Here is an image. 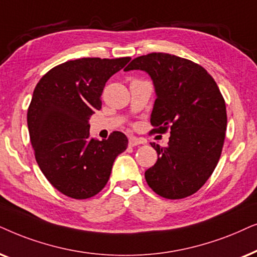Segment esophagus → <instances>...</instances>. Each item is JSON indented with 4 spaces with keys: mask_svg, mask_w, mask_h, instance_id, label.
I'll list each match as a JSON object with an SVG mask.
<instances>
[{
    "mask_svg": "<svg viewBox=\"0 0 257 257\" xmlns=\"http://www.w3.org/2000/svg\"><path fill=\"white\" fill-rule=\"evenodd\" d=\"M145 141H143L142 139H138L135 138V136H131L129 138V146L131 147H135V146H140V145H143Z\"/></svg>",
    "mask_w": 257,
    "mask_h": 257,
    "instance_id": "obj_1",
    "label": "esophagus"
}]
</instances>
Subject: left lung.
<instances>
[{
    "label": "left lung",
    "instance_id": "1",
    "mask_svg": "<svg viewBox=\"0 0 257 257\" xmlns=\"http://www.w3.org/2000/svg\"><path fill=\"white\" fill-rule=\"evenodd\" d=\"M129 70L146 71L153 81V131H170L168 146L152 143L159 157L145 173L147 183L170 200L190 196L207 182L221 156L227 111L220 89L204 68L175 55L136 57L125 67Z\"/></svg>",
    "mask_w": 257,
    "mask_h": 257
}]
</instances>
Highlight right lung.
<instances>
[{"label":"right lung","mask_w":257,"mask_h":257,"mask_svg":"<svg viewBox=\"0 0 257 257\" xmlns=\"http://www.w3.org/2000/svg\"><path fill=\"white\" fill-rule=\"evenodd\" d=\"M131 61L84 57L53 68L34 90L27 114L35 159L47 180L67 196L84 200L103 189L128 139L89 138V118L102 107L107 81Z\"/></svg>","instance_id":"1"}]
</instances>
